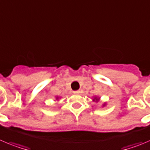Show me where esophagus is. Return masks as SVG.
<instances>
[{"label":"esophagus","instance_id":"obj_1","mask_svg":"<svg viewBox=\"0 0 150 150\" xmlns=\"http://www.w3.org/2000/svg\"><path fill=\"white\" fill-rule=\"evenodd\" d=\"M81 93V90H76V91H74V93L75 94H79Z\"/></svg>","mask_w":150,"mask_h":150}]
</instances>
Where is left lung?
Instances as JSON below:
<instances>
[{"label": "left lung", "instance_id": "obj_1", "mask_svg": "<svg viewBox=\"0 0 150 150\" xmlns=\"http://www.w3.org/2000/svg\"><path fill=\"white\" fill-rule=\"evenodd\" d=\"M99 100H100V97L96 96H95L93 97V102H98ZM106 105H107V103H106V102H105V103L102 104V108L105 107Z\"/></svg>", "mask_w": 150, "mask_h": 150}]
</instances>
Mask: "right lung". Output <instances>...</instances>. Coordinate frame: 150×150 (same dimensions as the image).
I'll return each instance as SVG.
<instances>
[{"instance_id": "add662e5", "label": "right lung", "mask_w": 150, "mask_h": 150, "mask_svg": "<svg viewBox=\"0 0 150 150\" xmlns=\"http://www.w3.org/2000/svg\"><path fill=\"white\" fill-rule=\"evenodd\" d=\"M59 98H60V96H56V97H55V99H56V100H58Z\"/></svg>"}]
</instances>
